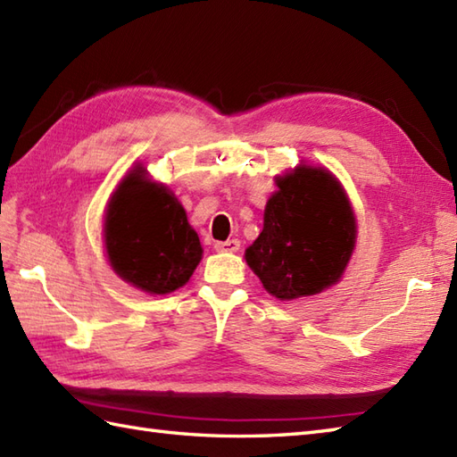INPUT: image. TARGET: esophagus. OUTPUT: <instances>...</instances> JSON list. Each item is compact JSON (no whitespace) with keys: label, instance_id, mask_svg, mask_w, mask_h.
<instances>
[{"label":"esophagus","instance_id":"obj_1","mask_svg":"<svg viewBox=\"0 0 457 457\" xmlns=\"http://www.w3.org/2000/svg\"><path fill=\"white\" fill-rule=\"evenodd\" d=\"M241 243L239 239H228V241H216L214 243V249L220 251V253H236L239 251Z\"/></svg>","mask_w":457,"mask_h":457}]
</instances>
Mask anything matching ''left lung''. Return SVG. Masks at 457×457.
<instances>
[{
  "mask_svg": "<svg viewBox=\"0 0 457 457\" xmlns=\"http://www.w3.org/2000/svg\"><path fill=\"white\" fill-rule=\"evenodd\" d=\"M277 187L245 261L264 290L290 302L341 280L354 251L356 220L345 188L323 167H295L277 177Z\"/></svg>",
  "mask_w": 457,
  "mask_h": 457,
  "instance_id": "left-lung-1",
  "label": "left lung"
}]
</instances>
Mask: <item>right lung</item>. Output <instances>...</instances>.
Masks as SVG:
<instances>
[{
	"label": "right lung",
	"instance_id": "obj_1",
	"mask_svg": "<svg viewBox=\"0 0 457 457\" xmlns=\"http://www.w3.org/2000/svg\"><path fill=\"white\" fill-rule=\"evenodd\" d=\"M103 236L112 270L147 294L175 292L203 259L185 208L165 185L152 183L140 165L112 193Z\"/></svg>",
	"mask_w": 457,
	"mask_h": 457
}]
</instances>
